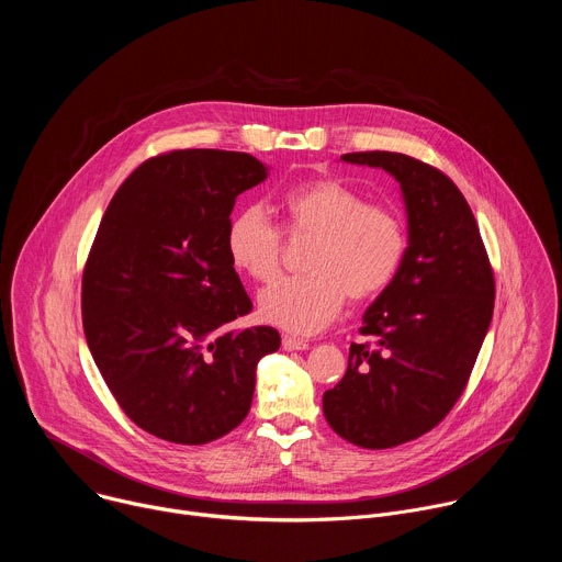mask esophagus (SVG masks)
<instances>
[{"mask_svg": "<svg viewBox=\"0 0 562 562\" xmlns=\"http://www.w3.org/2000/svg\"><path fill=\"white\" fill-rule=\"evenodd\" d=\"M282 347H284V351H304V349H308V342L302 338H295V336H284Z\"/></svg>", "mask_w": 562, "mask_h": 562, "instance_id": "obj_1", "label": "esophagus"}]
</instances>
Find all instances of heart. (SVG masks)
Instances as JSON below:
<instances>
[{
	"instance_id": "heart-1",
	"label": "heart",
	"mask_w": 562,
	"mask_h": 562,
	"mask_svg": "<svg viewBox=\"0 0 562 562\" xmlns=\"http://www.w3.org/2000/svg\"><path fill=\"white\" fill-rule=\"evenodd\" d=\"M280 206L289 233H308L304 256L308 273L276 280L260 293L265 323L293 334L327 327L351 300H369L395 278L407 254V231L400 215L340 180H311L289 189ZM226 254L237 271L256 282L271 280L280 269L282 235L269 213L258 206L237 211L226 228Z\"/></svg>"
}]
</instances>
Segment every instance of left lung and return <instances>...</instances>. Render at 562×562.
I'll use <instances>...</instances> for the list:
<instances>
[{
  "instance_id": "8db88e82",
  "label": "left lung",
  "mask_w": 562,
  "mask_h": 562,
  "mask_svg": "<svg viewBox=\"0 0 562 562\" xmlns=\"http://www.w3.org/2000/svg\"><path fill=\"white\" fill-rule=\"evenodd\" d=\"M384 169L403 191L409 247L391 284L364 311L345 378L323 395L331 429L362 447L389 449L431 431L458 403L494 315V271L458 187L416 157L347 153Z\"/></svg>"
}]
</instances>
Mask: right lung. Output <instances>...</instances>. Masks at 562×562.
I'll return each instance as SVG.
<instances>
[{"instance_id": "add662e5", "label": "right lung", "mask_w": 562, "mask_h": 562, "mask_svg": "<svg viewBox=\"0 0 562 562\" xmlns=\"http://www.w3.org/2000/svg\"><path fill=\"white\" fill-rule=\"evenodd\" d=\"M249 153L189 148L139 165L113 195L82 278L91 356L122 412L178 445L226 436L251 409L273 327L228 329L251 300L226 254L235 198L265 182Z\"/></svg>"}]
</instances>
